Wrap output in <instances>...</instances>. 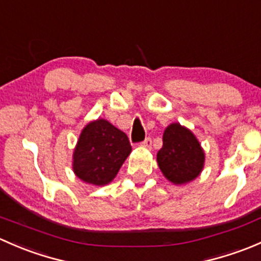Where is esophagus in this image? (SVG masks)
I'll use <instances>...</instances> for the list:
<instances>
[{
	"label": "esophagus",
	"instance_id": "1",
	"mask_svg": "<svg viewBox=\"0 0 261 261\" xmlns=\"http://www.w3.org/2000/svg\"><path fill=\"white\" fill-rule=\"evenodd\" d=\"M141 146L146 147V149H150V147H151V139L146 138L145 140H144L143 143H141Z\"/></svg>",
	"mask_w": 261,
	"mask_h": 261
}]
</instances>
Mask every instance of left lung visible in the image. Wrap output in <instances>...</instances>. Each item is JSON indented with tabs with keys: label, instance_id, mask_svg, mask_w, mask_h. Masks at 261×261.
<instances>
[{
	"label": "left lung",
	"instance_id": "8db88e82",
	"mask_svg": "<svg viewBox=\"0 0 261 261\" xmlns=\"http://www.w3.org/2000/svg\"><path fill=\"white\" fill-rule=\"evenodd\" d=\"M204 160L203 147L188 127L179 122L167 126L156 162L163 175L170 183L183 186L196 179L203 170Z\"/></svg>",
	"mask_w": 261,
	"mask_h": 261
}]
</instances>
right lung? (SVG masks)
Masks as SVG:
<instances>
[{"label":"right lung","mask_w":261,"mask_h":261,"mask_svg":"<svg viewBox=\"0 0 261 261\" xmlns=\"http://www.w3.org/2000/svg\"><path fill=\"white\" fill-rule=\"evenodd\" d=\"M131 152L125 133L105 118L87 123L73 151L75 177L96 187L111 183Z\"/></svg>","instance_id":"obj_1"}]
</instances>
